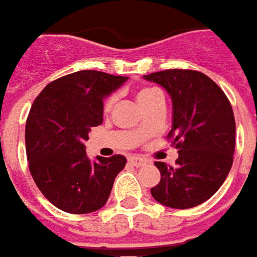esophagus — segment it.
<instances>
[{
    "mask_svg": "<svg viewBox=\"0 0 257 257\" xmlns=\"http://www.w3.org/2000/svg\"><path fill=\"white\" fill-rule=\"evenodd\" d=\"M129 163L135 167H142L148 163V160L145 158H141V156H132V158H129Z\"/></svg>",
    "mask_w": 257,
    "mask_h": 257,
    "instance_id": "1",
    "label": "esophagus"
}]
</instances>
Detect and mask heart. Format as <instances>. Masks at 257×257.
Wrapping results in <instances>:
<instances>
[{
	"label": "heart",
	"mask_w": 257,
	"mask_h": 257,
	"mask_svg": "<svg viewBox=\"0 0 257 257\" xmlns=\"http://www.w3.org/2000/svg\"><path fill=\"white\" fill-rule=\"evenodd\" d=\"M156 94H160L156 88H142V90H139L138 94H136V99H138V102H139V104H142V102H145L146 99H149L151 97H153V95H156ZM112 102H114V97H111V98L106 99L105 109H109L111 105H112Z\"/></svg>",
	"instance_id": "obj_1"
}]
</instances>
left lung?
<instances>
[{
    "label": "left lung",
    "mask_w": 257,
    "mask_h": 257,
    "mask_svg": "<svg viewBox=\"0 0 257 257\" xmlns=\"http://www.w3.org/2000/svg\"><path fill=\"white\" fill-rule=\"evenodd\" d=\"M172 98V145L179 149L176 166L155 165L162 174L152 197L166 207L193 208L222 186L235 152V116L224 91L205 74L172 69L143 76Z\"/></svg>",
    "instance_id": "left-lung-1"
}]
</instances>
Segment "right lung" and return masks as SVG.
Returning a JSON list of instances; mask_svg holds the SVG:
<instances>
[{"mask_svg":"<svg viewBox=\"0 0 257 257\" xmlns=\"http://www.w3.org/2000/svg\"><path fill=\"white\" fill-rule=\"evenodd\" d=\"M128 77L81 70L48 84L26 119L29 172L42 194L70 214H90L108 201L115 177L126 165L122 155L87 156L84 142L102 123L104 98Z\"/></svg>","mask_w":257,"mask_h":257,"instance_id":"add662e5","label":"right lung"}]
</instances>
